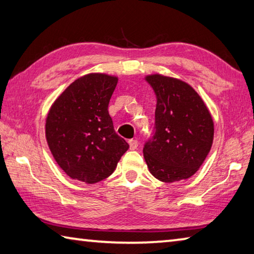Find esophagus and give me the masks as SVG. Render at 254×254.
<instances>
[{
	"instance_id": "34e87169",
	"label": "esophagus",
	"mask_w": 254,
	"mask_h": 254,
	"mask_svg": "<svg viewBox=\"0 0 254 254\" xmlns=\"http://www.w3.org/2000/svg\"><path fill=\"white\" fill-rule=\"evenodd\" d=\"M128 145H130L131 150H135L137 145H139V143H137L136 140H128Z\"/></svg>"
}]
</instances>
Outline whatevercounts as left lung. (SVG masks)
Wrapping results in <instances>:
<instances>
[{"label": "left lung", "mask_w": 254, "mask_h": 254, "mask_svg": "<svg viewBox=\"0 0 254 254\" xmlns=\"http://www.w3.org/2000/svg\"><path fill=\"white\" fill-rule=\"evenodd\" d=\"M145 80L156 96L154 133L143 147L149 171L165 183L191 178L213 143L211 113L188 83L161 74Z\"/></svg>", "instance_id": "1"}]
</instances>
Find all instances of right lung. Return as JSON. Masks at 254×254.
<instances>
[{"mask_svg": "<svg viewBox=\"0 0 254 254\" xmlns=\"http://www.w3.org/2000/svg\"><path fill=\"white\" fill-rule=\"evenodd\" d=\"M118 77L90 73L54 101L45 122L53 158L73 180L93 184L110 177L128 149L114 131L108 108Z\"/></svg>", "mask_w": 254, "mask_h": 254, "instance_id": "obj_1", "label": "right lung"}]
</instances>
